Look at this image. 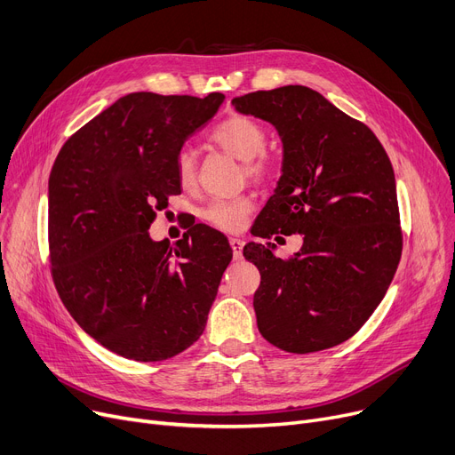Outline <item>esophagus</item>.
Listing matches in <instances>:
<instances>
[{"instance_id": "obj_1", "label": "esophagus", "mask_w": 455, "mask_h": 455, "mask_svg": "<svg viewBox=\"0 0 455 455\" xmlns=\"http://www.w3.org/2000/svg\"><path fill=\"white\" fill-rule=\"evenodd\" d=\"M230 247H232V254H234V259H242L243 254V242L240 240V237H230Z\"/></svg>"}]
</instances>
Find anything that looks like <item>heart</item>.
<instances>
[{"label":"heart","instance_id":"b5f03b06","mask_svg":"<svg viewBox=\"0 0 455 455\" xmlns=\"http://www.w3.org/2000/svg\"><path fill=\"white\" fill-rule=\"evenodd\" d=\"M208 138L225 153L243 162V173L247 179L261 182L273 175V162L264 153L267 146V134L256 119L243 114L228 116L210 131ZM175 172L182 188H194L197 179V155L194 149L182 148L177 153ZM252 210L254 201L251 196H237L230 199L210 201L203 208L201 215L208 225L215 228L237 232L243 228Z\"/></svg>","mask_w":455,"mask_h":455}]
</instances>
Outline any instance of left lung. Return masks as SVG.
Returning a JSON list of instances; mask_svg holds the SVG:
<instances>
[{"mask_svg":"<svg viewBox=\"0 0 455 455\" xmlns=\"http://www.w3.org/2000/svg\"><path fill=\"white\" fill-rule=\"evenodd\" d=\"M232 105L273 124L283 146L282 177L254 235H302L300 251L285 259L259 243L243 249L261 276L258 330L293 354L336 347L367 323L398 267L391 160L365 124L307 86L258 90Z\"/></svg>","mask_w":455,"mask_h":455,"instance_id":"obj_1","label":"left lung"}]
</instances>
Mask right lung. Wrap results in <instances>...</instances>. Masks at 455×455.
<instances>
[{"mask_svg":"<svg viewBox=\"0 0 455 455\" xmlns=\"http://www.w3.org/2000/svg\"><path fill=\"white\" fill-rule=\"evenodd\" d=\"M225 100L134 92L71 134L50 175L55 288L77 324L134 362H162L204 331L232 259L227 237L196 225L153 242L149 227L180 194L175 156Z\"/></svg>","mask_w":455,"mask_h":455,"instance_id":"right-lung-1","label":"right lung"}]
</instances>
